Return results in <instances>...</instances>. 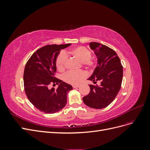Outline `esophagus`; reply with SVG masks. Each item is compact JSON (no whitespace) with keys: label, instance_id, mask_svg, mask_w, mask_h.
Segmentation results:
<instances>
[{"label":"esophagus","instance_id":"34e87169","mask_svg":"<svg viewBox=\"0 0 150 150\" xmlns=\"http://www.w3.org/2000/svg\"><path fill=\"white\" fill-rule=\"evenodd\" d=\"M72 87H73V88H79V86L74 85V86H72Z\"/></svg>","mask_w":150,"mask_h":150}]
</instances>
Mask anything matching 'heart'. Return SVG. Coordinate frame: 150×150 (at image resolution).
Returning a JSON list of instances; mask_svg holds the SVG:
<instances>
[{
    "mask_svg": "<svg viewBox=\"0 0 150 150\" xmlns=\"http://www.w3.org/2000/svg\"><path fill=\"white\" fill-rule=\"evenodd\" d=\"M67 54H70L73 57L78 59L82 64L87 69L93 67L94 61L91 57V52L88 49L83 46H78L72 49L68 52H61L59 54L56 58V65L57 69L59 71H64L67 63ZM86 78V74L84 71H68L63 76V79L66 83L71 84L77 85Z\"/></svg>",
    "mask_w": 150,
    "mask_h": 150,
    "instance_id": "obj_1",
    "label": "heart"
}]
</instances>
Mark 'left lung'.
<instances>
[{
    "label": "left lung",
    "instance_id": "obj_1",
    "mask_svg": "<svg viewBox=\"0 0 150 150\" xmlns=\"http://www.w3.org/2000/svg\"><path fill=\"white\" fill-rule=\"evenodd\" d=\"M91 49L97 57L98 64L93 74L88 78L94 84H89L90 92L83 98L86 106L94 109H103L114 101L120 91L123 70L121 61L116 52L102 44L89 43Z\"/></svg>",
    "mask_w": 150,
    "mask_h": 150
}]
</instances>
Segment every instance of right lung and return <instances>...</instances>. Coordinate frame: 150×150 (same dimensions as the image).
Instances as JSON below:
<instances>
[{"label":"right lung","instance_id":"1","mask_svg":"<svg viewBox=\"0 0 150 150\" xmlns=\"http://www.w3.org/2000/svg\"><path fill=\"white\" fill-rule=\"evenodd\" d=\"M71 44L47 45L39 49L27 62L24 72V90L30 102L40 111L53 114L64 108L72 86L55 78L56 61L61 49ZM56 82L58 88H49Z\"/></svg>","mask_w":150,"mask_h":150}]
</instances>
